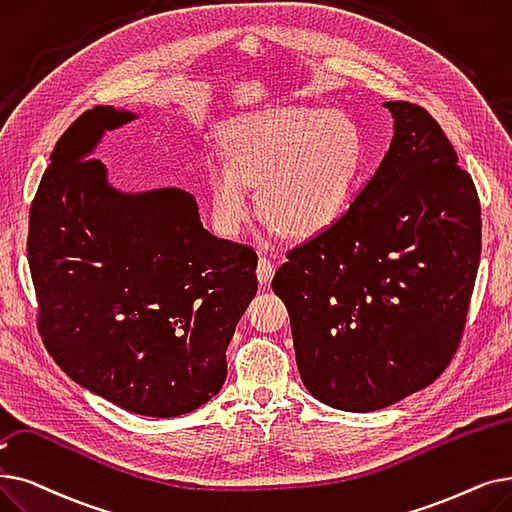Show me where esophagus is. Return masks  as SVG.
Returning <instances> with one entry per match:
<instances>
[{
	"label": "esophagus",
	"instance_id": "34e87169",
	"mask_svg": "<svg viewBox=\"0 0 512 512\" xmlns=\"http://www.w3.org/2000/svg\"><path fill=\"white\" fill-rule=\"evenodd\" d=\"M274 272H276L274 261L265 257V255H261V257L257 259V280H259L261 284H265L268 280H272Z\"/></svg>",
	"mask_w": 512,
	"mask_h": 512
}]
</instances>
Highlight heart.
Returning <instances> with one entry per match:
<instances>
[{
	"instance_id": "obj_1",
	"label": "heart",
	"mask_w": 512,
	"mask_h": 512,
	"mask_svg": "<svg viewBox=\"0 0 512 512\" xmlns=\"http://www.w3.org/2000/svg\"><path fill=\"white\" fill-rule=\"evenodd\" d=\"M362 131L349 115L326 108H280L236 121L228 157L209 163L213 219L238 236L255 215L251 182L263 213L293 236L326 230L347 209L362 169Z\"/></svg>"
}]
</instances>
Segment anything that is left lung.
I'll list each match as a JSON object with an SVG mask.
<instances>
[{
	"label": "left lung",
	"mask_w": 512,
	"mask_h": 512,
	"mask_svg": "<svg viewBox=\"0 0 512 512\" xmlns=\"http://www.w3.org/2000/svg\"><path fill=\"white\" fill-rule=\"evenodd\" d=\"M383 106L395 133L379 169L272 280L303 385L345 412L387 408L448 368L481 255L477 188L446 133L418 104Z\"/></svg>",
	"instance_id": "obj_1"
}]
</instances>
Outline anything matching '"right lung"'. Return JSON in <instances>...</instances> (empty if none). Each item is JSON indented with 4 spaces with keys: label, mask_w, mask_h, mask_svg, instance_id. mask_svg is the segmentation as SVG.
Listing matches in <instances>:
<instances>
[{
    "label": "right lung",
    "mask_w": 512,
    "mask_h": 512,
    "mask_svg": "<svg viewBox=\"0 0 512 512\" xmlns=\"http://www.w3.org/2000/svg\"><path fill=\"white\" fill-rule=\"evenodd\" d=\"M136 119L96 106L54 146L29 213L37 328L81 387L142 416H180L221 389L226 349L257 293V255L203 228L180 188L115 190L92 157Z\"/></svg>",
    "instance_id": "1"
}]
</instances>
